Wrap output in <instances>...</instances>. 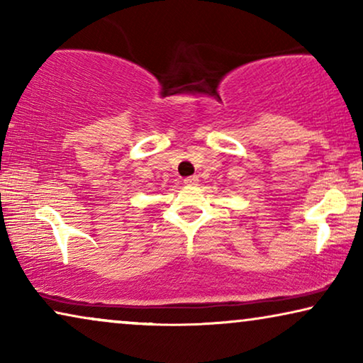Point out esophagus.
<instances>
[{"label": "esophagus", "mask_w": 363, "mask_h": 363, "mask_svg": "<svg viewBox=\"0 0 363 363\" xmlns=\"http://www.w3.org/2000/svg\"><path fill=\"white\" fill-rule=\"evenodd\" d=\"M196 182H198L196 177H188V178H185V180H183V183H185V185H195Z\"/></svg>", "instance_id": "obj_1"}]
</instances>
